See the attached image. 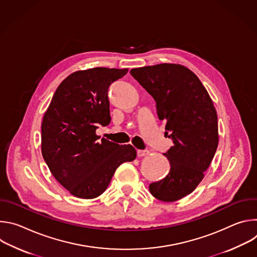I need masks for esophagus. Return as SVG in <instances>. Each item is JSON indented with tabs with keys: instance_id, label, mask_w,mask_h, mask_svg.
Wrapping results in <instances>:
<instances>
[{
	"instance_id": "esophagus-1",
	"label": "esophagus",
	"mask_w": 257,
	"mask_h": 257,
	"mask_svg": "<svg viewBox=\"0 0 257 257\" xmlns=\"http://www.w3.org/2000/svg\"><path fill=\"white\" fill-rule=\"evenodd\" d=\"M150 154L149 151H144V150H137V157L138 158H142V157H146Z\"/></svg>"
}]
</instances>
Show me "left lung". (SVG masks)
<instances>
[{"label": "left lung", "instance_id": "left-lung-1", "mask_svg": "<svg viewBox=\"0 0 257 257\" xmlns=\"http://www.w3.org/2000/svg\"><path fill=\"white\" fill-rule=\"evenodd\" d=\"M131 75L155 99L165 134L173 146L164 154L171 169L163 180L152 183L151 193L172 202L190 194L203 179L218 143L217 116L201 81L188 68L159 64L135 68Z\"/></svg>", "mask_w": 257, "mask_h": 257}]
</instances>
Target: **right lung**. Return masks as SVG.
<instances>
[{
    "mask_svg": "<svg viewBox=\"0 0 257 257\" xmlns=\"http://www.w3.org/2000/svg\"><path fill=\"white\" fill-rule=\"evenodd\" d=\"M128 69L97 67L72 73L58 86L42 123V154L51 173L72 195L99 196L117 168L136 158L132 145L95 134L111 122L107 89Z\"/></svg>",
    "mask_w": 257,
    "mask_h": 257,
    "instance_id": "right-lung-1",
    "label": "right lung"
}]
</instances>
